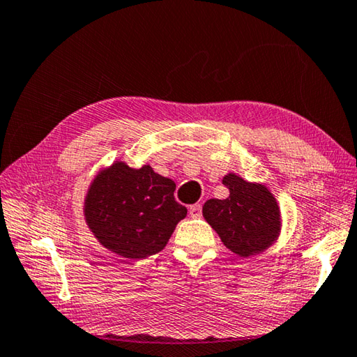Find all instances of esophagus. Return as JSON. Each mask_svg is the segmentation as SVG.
Wrapping results in <instances>:
<instances>
[{
  "mask_svg": "<svg viewBox=\"0 0 357 357\" xmlns=\"http://www.w3.org/2000/svg\"><path fill=\"white\" fill-rule=\"evenodd\" d=\"M201 213H202L201 204H193V206H190V208H188V215H190L192 218H199Z\"/></svg>",
  "mask_w": 357,
  "mask_h": 357,
  "instance_id": "1",
  "label": "esophagus"
}]
</instances>
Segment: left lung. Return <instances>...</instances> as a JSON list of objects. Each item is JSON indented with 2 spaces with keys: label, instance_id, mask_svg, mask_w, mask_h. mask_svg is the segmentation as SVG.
<instances>
[{
  "label": "left lung",
  "instance_id": "1",
  "mask_svg": "<svg viewBox=\"0 0 357 357\" xmlns=\"http://www.w3.org/2000/svg\"><path fill=\"white\" fill-rule=\"evenodd\" d=\"M229 188L226 199H208L202 215L225 246L240 257L261 252L280 232V211L272 193L230 173L222 179Z\"/></svg>",
  "mask_w": 357,
  "mask_h": 357
}]
</instances>
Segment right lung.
<instances>
[{"instance_id":"add662e5","label":"right lung","mask_w":357,"mask_h":357,"mask_svg":"<svg viewBox=\"0 0 357 357\" xmlns=\"http://www.w3.org/2000/svg\"><path fill=\"white\" fill-rule=\"evenodd\" d=\"M176 184L153 172L116 162L100 172L85 199L91 232L102 246L130 260L165 248L187 208L174 199Z\"/></svg>"}]
</instances>
